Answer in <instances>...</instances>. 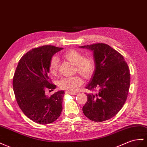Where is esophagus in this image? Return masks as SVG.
Returning <instances> with one entry per match:
<instances>
[{"label":"esophagus","mask_w":147,"mask_h":147,"mask_svg":"<svg viewBox=\"0 0 147 147\" xmlns=\"http://www.w3.org/2000/svg\"><path fill=\"white\" fill-rule=\"evenodd\" d=\"M65 93H66V94H71V95H75V94H77V93H76L70 92H68V91H66V92H65Z\"/></svg>","instance_id":"1"}]
</instances>
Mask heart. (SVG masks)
Here are the masks:
<instances>
[{
	"label": "heart",
	"mask_w": 147,
	"mask_h": 147,
	"mask_svg": "<svg viewBox=\"0 0 147 147\" xmlns=\"http://www.w3.org/2000/svg\"><path fill=\"white\" fill-rule=\"evenodd\" d=\"M63 57L69 61L76 67V72L80 74L85 78H89L95 69V61L91 55H85L83 53L75 49H71L63 54ZM59 67V59L53 56L51 59L49 65V72L55 75L57 72ZM83 84L81 77L76 76L65 77L59 80V88L67 90L70 92H74Z\"/></svg>",
	"instance_id": "b5f03b06"
}]
</instances>
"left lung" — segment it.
<instances>
[{
  "instance_id": "1",
  "label": "left lung",
  "mask_w": 147,
  "mask_h": 147,
  "mask_svg": "<svg viewBox=\"0 0 147 147\" xmlns=\"http://www.w3.org/2000/svg\"><path fill=\"white\" fill-rule=\"evenodd\" d=\"M93 51L95 69L86 88L88 94L83 107L85 116L91 121L102 122L112 118L124 106L129 93L130 74L124 57L105 43L81 46Z\"/></svg>"
}]
</instances>
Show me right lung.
Instances as JSON below:
<instances>
[{"label": "right lung", "mask_w": 147, "mask_h": 147, "mask_svg": "<svg viewBox=\"0 0 147 147\" xmlns=\"http://www.w3.org/2000/svg\"><path fill=\"white\" fill-rule=\"evenodd\" d=\"M63 49L51 45L36 47L20 59L13 78L15 99L20 108L31 120L39 124L52 123L62 111L64 91L50 97L45 90L55 88L47 74L53 55Z\"/></svg>", "instance_id": "1"}]
</instances>
